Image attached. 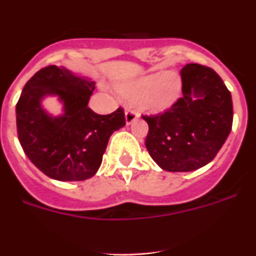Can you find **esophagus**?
<instances>
[{
	"label": "esophagus",
	"instance_id": "1",
	"mask_svg": "<svg viewBox=\"0 0 256 256\" xmlns=\"http://www.w3.org/2000/svg\"><path fill=\"white\" fill-rule=\"evenodd\" d=\"M138 118V112H136L133 108H126V123L130 124Z\"/></svg>",
	"mask_w": 256,
	"mask_h": 256
}]
</instances>
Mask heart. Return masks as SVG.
Instances as JSON below:
<instances>
[{
  "mask_svg": "<svg viewBox=\"0 0 256 256\" xmlns=\"http://www.w3.org/2000/svg\"><path fill=\"white\" fill-rule=\"evenodd\" d=\"M119 91L130 98H141L146 110L154 112H164L170 108L180 96V79L176 73L152 74L122 86Z\"/></svg>",
  "mask_w": 256,
  "mask_h": 256,
  "instance_id": "1",
  "label": "heart"
}]
</instances>
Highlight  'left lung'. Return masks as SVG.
<instances>
[{
    "label": "left lung",
    "mask_w": 256,
    "mask_h": 256,
    "mask_svg": "<svg viewBox=\"0 0 256 256\" xmlns=\"http://www.w3.org/2000/svg\"><path fill=\"white\" fill-rule=\"evenodd\" d=\"M180 78L177 102L162 114L142 115L148 124L146 148L168 172H192L212 162L234 122L230 92L212 68L187 64Z\"/></svg>",
    "instance_id": "obj_1"
}]
</instances>
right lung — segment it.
Segmentation results:
<instances>
[{"mask_svg":"<svg viewBox=\"0 0 256 256\" xmlns=\"http://www.w3.org/2000/svg\"><path fill=\"white\" fill-rule=\"evenodd\" d=\"M94 82L56 65L40 69L22 88L16 104L20 144L33 164L52 180H84L100 168L110 136L126 126L122 108L98 115L88 108ZM58 96L64 114L54 118L40 105Z\"/></svg>","mask_w":256,"mask_h":256,"instance_id":"right-lung-1","label":"right lung"}]
</instances>
